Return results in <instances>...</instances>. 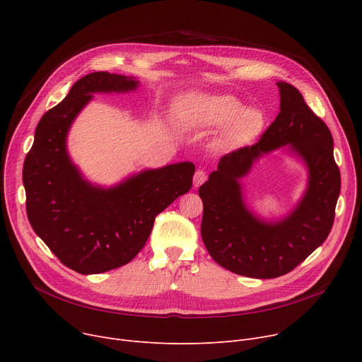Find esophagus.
I'll return each instance as SVG.
<instances>
[{
	"label": "esophagus",
	"instance_id": "esophagus-1",
	"mask_svg": "<svg viewBox=\"0 0 362 362\" xmlns=\"http://www.w3.org/2000/svg\"><path fill=\"white\" fill-rule=\"evenodd\" d=\"M205 180H206V173H205V171H202V170H198L197 173H195V176H194V186L198 187V186H201Z\"/></svg>",
	"mask_w": 362,
	"mask_h": 362
}]
</instances>
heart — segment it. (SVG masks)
<instances>
[{"instance_id":"b5f03b06","label":"heart","mask_w":362,"mask_h":362,"mask_svg":"<svg viewBox=\"0 0 362 362\" xmlns=\"http://www.w3.org/2000/svg\"><path fill=\"white\" fill-rule=\"evenodd\" d=\"M189 120L201 127H226V138L232 144L243 145L258 138L267 117L257 107L245 108L232 95H198L192 98Z\"/></svg>"}]
</instances>
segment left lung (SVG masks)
Segmentation results:
<instances>
[{"instance_id":"left-lung-1","label":"left lung","mask_w":362,"mask_h":362,"mask_svg":"<svg viewBox=\"0 0 362 362\" xmlns=\"http://www.w3.org/2000/svg\"><path fill=\"white\" fill-rule=\"evenodd\" d=\"M277 86L280 112L276 120L255 145L221 157L198 191L204 204L201 236L208 254L226 270L254 279L288 274L313 254L332 230L340 194L329 127L295 86L286 82ZM286 144L306 163L309 185L291 215L265 222L247 210L238 179L262 153Z\"/></svg>"}]
</instances>
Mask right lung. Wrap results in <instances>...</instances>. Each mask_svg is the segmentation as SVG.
I'll use <instances>...</instances> for the list:
<instances>
[{
    "label": "right lung",
    "instance_id": "right-lung-1",
    "mask_svg": "<svg viewBox=\"0 0 362 362\" xmlns=\"http://www.w3.org/2000/svg\"><path fill=\"white\" fill-rule=\"evenodd\" d=\"M135 78L108 71L83 76L48 110L23 164L28 218L66 267L98 274L122 267L146 243L156 217L192 187L189 161L144 170L108 189L83 179L67 152V133L93 93L135 90Z\"/></svg>",
    "mask_w": 362,
    "mask_h": 362
}]
</instances>
